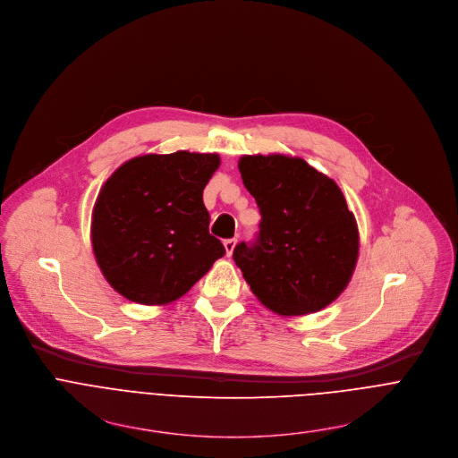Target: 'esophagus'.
Listing matches in <instances>:
<instances>
[{"label":"esophagus","instance_id":"obj_1","mask_svg":"<svg viewBox=\"0 0 458 458\" xmlns=\"http://www.w3.org/2000/svg\"><path fill=\"white\" fill-rule=\"evenodd\" d=\"M234 245H236V238H227V240L224 242V247H225V252H227V257H231V255H233V250H234Z\"/></svg>","mask_w":458,"mask_h":458}]
</instances>
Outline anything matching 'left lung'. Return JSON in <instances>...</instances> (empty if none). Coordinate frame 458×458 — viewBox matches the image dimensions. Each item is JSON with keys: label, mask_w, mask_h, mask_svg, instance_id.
Listing matches in <instances>:
<instances>
[{"label": "left lung", "mask_w": 458, "mask_h": 458, "mask_svg": "<svg viewBox=\"0 0 458 458\" xmlns=\"http://www.w3.org/2000/svg\"><path fill=\"white\" fill-rule=\"evenodd\" d=\"M245 189L260 231L233 260L250 291L278 315L320 311L345 289L359 257V229L338 185L300 158L243 157Z\"/></svg>", "instance_id": "left-lung-1"}]
</instances>
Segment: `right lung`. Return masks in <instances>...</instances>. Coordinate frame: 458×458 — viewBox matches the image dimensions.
<instances>
[{
    "mask_svg": "<svg viewBox=\"0 0 458 458\" xmlns=\"http://www.w3.org/2000/svg\"><path fill=\"white\" fill-rule=\"evenodd\" d=\"M218 165L216 155L178 150L132 158L106 182L94 206L92 249L120 294L145 306L169 303L225 255L203 206Z\"/></svg>",
    "mask_w": 458,
    "mask_h": 458,
    "instance_id": "right-lung-1",
    "label": "right lung"
}]
</instances>
